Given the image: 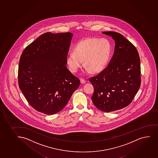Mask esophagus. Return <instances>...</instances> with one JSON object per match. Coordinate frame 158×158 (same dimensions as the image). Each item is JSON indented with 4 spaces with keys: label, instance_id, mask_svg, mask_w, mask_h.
Instances as JSON below:
<instances>
[{
    "label": "esophagus",
    "instance_id": "1",
    "mask_svg": "<svg viewBox=\"0 0 158 158\" xmlns=\"http://www.w3.org/2000/svg\"><path fill=\"white\" fill-rule=\"evenodd\" d=\"M80 81H81V83L82 84H85L86 83L85 80H84L83 78H81V80H80Z\"/></svg>",
    "mask_w": 158,
    "mask_h": 158
}]
</instances>
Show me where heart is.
I'll list each match as a JSON object with an SVG mask.
<instances>
[{
  "label": "heart",
  "mask_w": 158,
  "mask_h": 158,
  "mask_svg": "<svg viewBox=\"0 0 158 158\" xmlns=\"http://www.w3.org/2000/svg\"><path fill=\"white\" fill-rule=\"evenodd\" d=\"M73 53L66 55V62L70 71L76 73L83 64L86 71L98 72L103 69L109 60L111 47L104 40L89 38L80 41L74 48Z\"/></svg>",
  "instance_id": "heart-1"
}]
</instances>
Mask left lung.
<instances>
[{
  "mask_svg": "<svg viewBox=\"0 0 158 158\" xmlns=\"http://www.w3.org/2000/svg\"><path fill=\"white\" fill-rule=\"evenodd\" d=\"M114 40V52L107 67L89 78L94 88L93 103L105 112L127 106L141 85L140 59L135 47L120 33L103 31Z\"/></svg>",
  "mask_w": 158,
  "mask_h": 158,
  "instance_id": "1",
  "label": "left lung"
}]
</instances>
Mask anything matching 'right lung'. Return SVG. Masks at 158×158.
<instances>
[{"label": "right lung", "mask_w": 158, "mask_h": 158, "mask_svg": "<svg viewBox=\"0 0 158 158\" xmlns=\"http://www.w3.org/2000/svg\"><path fill=\"white\" fill-rule=\"evenodd\" d=\"M72 33L40 35L26 47L18 67V84L29 104L36 111L54 114L65 106L80 81L67 69Z\"/></svg>", "instance_id": "add662e5"}]
</instances>
